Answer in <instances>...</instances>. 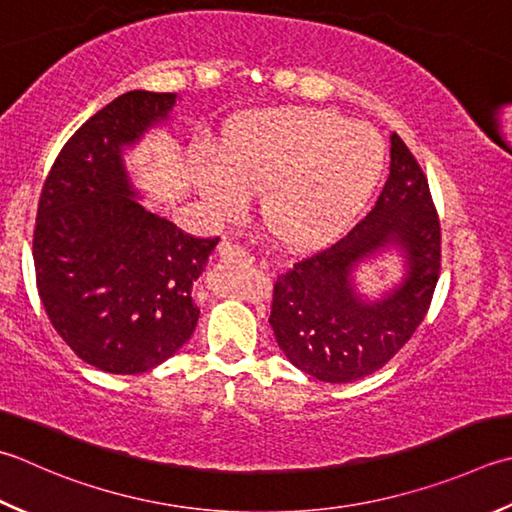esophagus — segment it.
I'll return each mask as SVG.
<instances>
[{
    "label": "esophagus",
    "mask_w": 512,
    "mask_h": 512,
    "mask_svg": "<svg viewBox=\"0 0 512 512\" xmlns=\"http://www.w3.org/2000/svg\"><path fill=\"white\" fill-rule=\"evenodd\" d=\"M219 259H222L224 264H250L253 259H250L248 250L244 246H239L235 242H222L219 244Z\"/></svg>",
    "instance_id": "obj_1"
}]
</instances>
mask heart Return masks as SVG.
Returning a JSON list of instances; mask_svg holds the SVG:
<instances>
[{"label": "heart", "mask_w": 512, "mask_h": 512, "mask_svg": "<svg viewBox=\"0 0 512 512\" xmlns=\"http://www.w3.org/2000/svg\"><path fill=\"white\" fill-rule=\"evenodd\" d=\"M384 146L364 124L317 108H279L248 117L199 175L219 208L244 193H264L270 233L290 246H313L348 224L382 173Z\"/></svg>", "instance_id": "b5f03b06"}]
</instances>
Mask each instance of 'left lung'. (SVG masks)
<instances>
[{
    "mask_svg": "<svg viewBox=\"0 0 512 512\" xmlns=\"http://www.w3.org/2000/svg\"><path fill=\"white\" fill-rule=\"evenodd\" d=\"M397 247L407 273L370 303L354 290L352 270ZM442 230L424 170L397 133L390 135V175L373 210L324 250L277 277L268 322L290 364L319 382L348 384L390 362L428 313Z\"/></svg>",
    "mask_w": 512,
    "mask_h": 512,
    "instance_id": "obj_1",
    "label": "left lung"
}]
</instances>
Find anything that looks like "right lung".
<instances>
[{
	"label": "right lung",
	"instance_id": "1",
	"mask_svg": "<svg viewBox=\"0 0 512 512\" xmlns=\"http://www.w3.org/2000/svg\"><path fill=\"white\" fill-rule=\"evenodd\" d=\"M175 99H113L64 144L39 195V297L59 337L104 373H146L188 342L199 319L190 290L219 242L150 213L126 173L124 146L166 122Z\"/></svg>",
	"mask_w": 512,
	"mask_h": 512
}]
</instances>
